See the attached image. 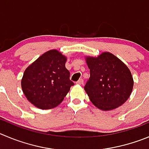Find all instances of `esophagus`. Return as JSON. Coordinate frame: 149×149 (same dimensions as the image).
I'll return each instance as SVG.
<instances>
[{
    "label": "esophagus",
    "mask_w": 149,
    "mask_h": 149,
    "mask_svg": "<svg viewBox=\"0 0 149 149\" xmlns=\"http://www.w3.org/2000/svg\"><path fill=\"white\" fill-rule=\"evenodd\" d=\"M76 84H80V85H83V84H84V80H83L82 79H80L79 80V81L76 82Z\"/></svg>",
    "instance_id": "34e87169"
}]
</instances>
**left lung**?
<instances>
[{"instance_id":"1","label":"left lung","mask_w":149,"mask_h":149,"mask_svg":"<svg viewBox=\"0 0 149 149\" xmlns=\"http://www.w3.org/2000/svg\"><path fill=\"white\" fill-rule=\"evenodd\" d=\"M90 76L84 90L101 110L116 109L130 96L134 85L132 73L121 60L109 52L97 57L86 56Z\"/></svg>"}]
</instances>
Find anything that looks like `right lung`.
Listing matches in <instances>:
<instances>
[{"label": "right lung", "mask_w": 149, "mask_h": 149, "mask_svg": "<svg viewBox=\"0 0 149 149\" xmlns=\"http://www.w3.org/2000/svg\"><path fill=\"white\" fill-rule=\"evenodd\" d=\"M67 58L57 50L44 53L29 65L22 78L21 87L29 101L42 109L57 107L71 86Z\"/></svg>", "instance_id": "add662e5"}]
</instances>
